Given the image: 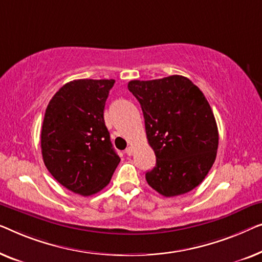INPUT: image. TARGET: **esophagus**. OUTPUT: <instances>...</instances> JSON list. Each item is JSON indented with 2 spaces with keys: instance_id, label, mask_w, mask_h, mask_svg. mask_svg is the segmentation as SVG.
<instances>
[{
  "instance_id": "34e87169",
  "label": "esophagus",
  "mask_w": 262,
  "mask_h": 262,
  "mask_svg": "<svg viewBox=\"0 0 262 262\" xmlns=\"http://www.w3.org/2000/svg\"><path fill=\"white\" fill-rule=\"evenodd\" d=\"M126 153L127 156H133V153H134V148H133V147H128L126 149Z\"/></svg>"
}]
</instances>
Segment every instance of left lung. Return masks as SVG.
<instances>
[{"instance_id": "8db88e82", "label": "left lung", "mask_w": 262, "mask_h": 262, "mask_svg": "<svg viewBox=\"0 0 262 262\" xmlns=\"http://www.w3.org/2000/svg\"><path fill=\"white\" fill-rule=\"evenodd\" d=\"M128 89L141 105L147 140L157 158L146 173L148 185L165 197L193 190L215 163L219 147V129L205 96L178 75L130 80Z\"/></svg>"}]
</instances>
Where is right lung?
Masks as SVG:
<instances>
[{
  "label": "right lung",
  "instance_id": "add662e5",
  "mask_svg": "<svg viewBox=\"0 0 262 262\" xmlns=\"http://www.w3.org/2000/svg\"><path fill=\"white\" fill-rule=\"evenodd\" d=\"M114 83V79L66 83L45 112L41 129L45 166L58 183L82 196L108 185L121 160L103 117Z\"/></svg>",
  "mask_w": 262,
  "mask_h": 262
}]
</instances>
